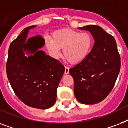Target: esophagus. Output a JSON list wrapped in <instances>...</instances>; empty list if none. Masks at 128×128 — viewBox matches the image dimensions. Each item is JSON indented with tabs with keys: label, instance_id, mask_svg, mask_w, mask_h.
Returning a JSON list of instances; mask_svg holds the SVG:
<instances>
[{
	"label": "esophagus",
	"instance_id": "1",
	"mask_svg": "<svg viewBox=\"0 0 128 128\" xmlns=\"http://www.w3.org/2000/svg\"><path fill=\"white\" fill-rule=\"evenodd\" d=\"M69 68L68 67H65V72H64V74H69V72H70V71H69Z\"/></svg>",
	"mask_w": 128,
	"mask_h": 128
}]
</instances>
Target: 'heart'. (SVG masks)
Instances as JSON below:
<instances>
[{"label": "heart", "instance_id": "obj_1", "mask_svg": "<svg viewBox=\"0 0 128 128\" xmlns=\"http://www.w3.org/2000/svg\"><path fill=\"white\" fill-rule=\"evenodd\" d=\"M93 44V38L89 33H81L69 28L55 31L52 38L45 36V45L50 55L57 58L60 56L61 49L64 48V57L71 64H78L84 60Z\"/></svg>", "mask_w": 128, "mask_h": 128}]
</instances>
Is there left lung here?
Here are the masks:
<instances>
[{
	"instance_id": "8db88e82",
	"label": "left lung",
	"mask_w": 128,
	"mask_h": 128,
	"mask_svg": "<svg viewBox=\"0 0 128 128\" xmlns=\"http://www.w3.org/2000/svg\"><path fill=\"white\" fill-rule=\"evenodd\" d=\"M79 29L89 31L95 43L87 57L70 69L74 95L83 104H96L113 89L120 71V56L114 38L100 26L88 25Z\"/></svg>"
}]
</instances>
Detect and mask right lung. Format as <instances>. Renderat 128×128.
Returning <instances> with one entry per match:
<instances>
[{
    "label": "right lung",
    "mask_w": 128,
    "mask_h": 128,
    "mask_svg": "<svg viewBox=\"0 0 128 128\" xmlns=\"http://www.w3.org/2000/svg\"><path fill=\"white\" fill-rule=\"evenodd\" d=\"M26 28L11 43L6 63V73L17 97L30 107L46 110L54 105L57 88L65 71L58 60L40 50L45 44L41 36L27 40ZM28 56H25V52Z\"/></svg>",
    "instance_id": "obj_1"
}]
</instances>
